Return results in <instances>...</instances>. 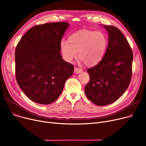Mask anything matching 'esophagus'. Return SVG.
<instances>
[{"label": "esophagus", "instance_id": "esophagus-1", "mask_svg": "<svg viewBox=\"0 0 146 146\" xmlns=\"http://www.w3.org/2000/svg\"><path fill=\"white\" fill-rule=\"evenodd\" d=\"M82 71H83V70H82V69H81V68H77V67H74V72L76 74L80 73Z\"/></svg>", "mask_w": 146, "mask_h": 146}]
</instances>
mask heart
<instances>
[{"instance_id": "obj_1", "label": "heart", "mask_w": 146, "mask_h": 146, "mask_svg": "<svg viewBox=\"0 0 146 146\" xmlns=\"http://www.w3.org/2000/svg\"><path fill=\"white\" fill-rule=\"evenodd\" d=\"M108 46V40L102 32L83 29L72 34L68 41L62 40L60 44L63 59L67 62L78 56L87 66H94L103 58Z\"/></svg>"}]
</instances>
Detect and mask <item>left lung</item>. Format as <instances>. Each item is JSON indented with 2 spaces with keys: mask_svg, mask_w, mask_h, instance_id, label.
Here are the masks:
<instances>
[{
  "mask_svg": "<svg viewBox=\"0 0 146 146\" xmlns=\"http://www.w3.org/2000/svg\"><path fill=\"white\" fill-rule=\"evenodd\" d=\"M108 45L102 60L88 68L90 80L85 88L87 98L98 106L110 105L122 95L131 79L133 51L121 31L104 25Z\"/></svg>",
  "mask_w": 146,
  "mask_h": 146,
  "instance_id": "8db88e82",
  "label": "left lung"
}]
</instances>
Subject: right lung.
<instances>
[{"instance_id":"add662e5","label":"right lung","mask_w":146,"mask_h":146,"mask_svg":"<svg viewBox=\"0 0 146 146\" xmlns=\"http://www.w3.org/2000/svg\"><path fill=\"white\" fill-rule=\"evenodd\" d=\"M67 22L47 23L29 29L15 50L18 84L32 101L43 105L56 101L74 66L61 56L60 44Z\"/></svg>"}]
</instances>
